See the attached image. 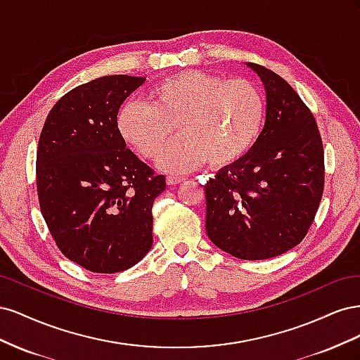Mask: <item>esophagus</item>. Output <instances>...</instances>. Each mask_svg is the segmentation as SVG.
Masks as SVG:
<instances>
[{
	"mask_svg": "<svg viewBox=\"0 0 360 360\" xmlns=\"http://www.w3.org/2000/svg\"><path fill=\"white\" fill-rule=\"evenodd\" d=\"M184 180H186V179L179 177V176H168L167 177V183L168 184H179V183H183Z\"/></svg>",
	"mask_w": 360,
	"mask_h": 360,
	"instance_id": "34e87169",
	"label": "esophagus"
}]
</instances>
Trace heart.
Instances as JSON below:
<instances>
[{
  "label": "heart",
  "mask_w": 360,
  "mask_h": 360,
  "mask_svg": "<svg viewBox=\"0 0 360 360\" xmlns=\"http://www.w3.org/2000/svg\"><path fill=\"white\" fill-rule=\"evenodd\" d=\"M147 99L148 105L132 102L120 110L118 132L144 159L156 160L177 126L180 138L160 159L163 168L176 172L240 160L258 139L266 114L255 84L201 70L168 76Z\"/></svg>",
  "instance_id": "heart-1"
}]
</instances>
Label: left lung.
<instances>
[{"label": "left lung", "instance_id": "obj_1", "mask_svg": "<svg viewBox=\"0 0 360 360\" xmlns=\"http://www.w3.org/2000/svg\"><path fill=\"white\" fill-rule=\"evenodd\" d=\"M267 93L266 123L254 147L210 179L205 231L240 259L287 252L308 234L324 189V151L317 122L292 86L255 63Z\"/></svg>", "mask_w": 360, "mask_h": 360}]
</instances>
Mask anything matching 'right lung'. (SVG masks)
Returning <instances> with one entry per match:
<instances>
[{
  "mask_svg": "<svg viewBox=\"0 0 360 360\" xmlns=\"http://www.w3.org/2000/svg\"><path fill=\"white\" fill-rule=\"evenodd\" d=\"M146 78L111 75L53 105L36 159L40 210L64 257L94 274L135 266L153 245L151 205L167 188L126 148L120 106Z\"/></svg>",
  "mask_w": 360,
  "mask_h": 360,
  "instance_id": "add662e5",
  "label": "right lung"
}]
</instances>
